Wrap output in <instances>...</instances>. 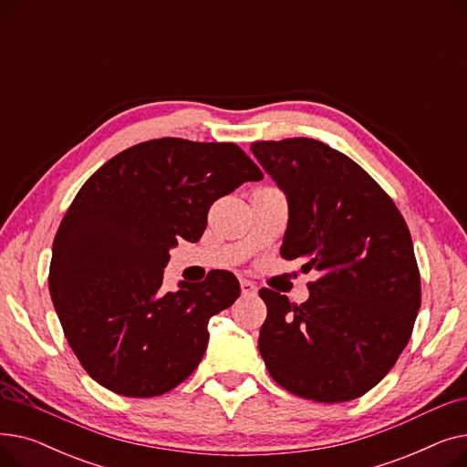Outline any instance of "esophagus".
<instances>
[{
  "instance_id": "1",
  "label": "esophagus",
  "mask_w": 467,
  "mask_h": 467,
  "mask_svg": "<svg viewBox=\"0 0 467 467\" xmlns=\"http://www.w3.org/2000/svg\"><path fill=\"white\" fill-rule=\"evenodd\" d=\"M240 289H242V296H255L257 293V285L250 280H240Z\"/></svg>"
}]
</instances>
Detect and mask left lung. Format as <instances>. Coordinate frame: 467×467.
I'll use <instances>...</instances> for the list:
<instances>
[{
	"label": "left lung",
	"mask_w": 467,
	"mask_h": 467,
	"mask_svg": "<svg viewBox=\"0 0 467 467\" xmlns=\"http://www.w3.org/2000/svg\"><path fill=\"white\" fill-rule=\"evenodd\" d=\"M250 150L287 194L282 257L320 273L303 305L259 289L266 369L299 398L356 400L396 365L420 308L409 227L389 194L324 141H254Z\"/></svg>",
	"instance_id": "8db88e82"
}]
</instances>
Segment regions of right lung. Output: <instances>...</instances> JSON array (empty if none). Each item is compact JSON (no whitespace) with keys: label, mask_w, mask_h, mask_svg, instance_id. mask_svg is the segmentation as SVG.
Wrapping results in <instances>:
<instances>
[{"label":"right lung","mask_w":467,"mask_h":467,"mask_svg":"<svg viewBox=\"0 0 467 467\" xmlns=\"http://www.w3.org/2000/svg\"><path fill=\"white\" fill-rule=\"evenodd\" d=\"M263 171L236 143L150 140L98 168L53 242L48 289L83 369L125 398L182 384L208 347V322L240 296L229 271L162 289L168 250L196 242L210 206Z\"/></svg>","instance_id":"obj_1"}]
</instances>
